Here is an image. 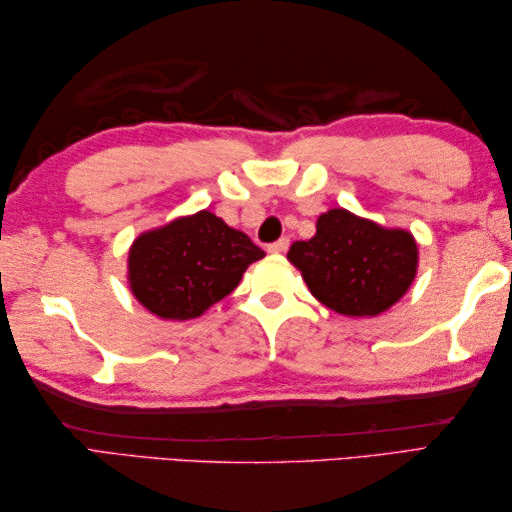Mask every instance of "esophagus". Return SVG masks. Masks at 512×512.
Masks as SVG:
<instances>
[{
	"instance_id": "34e87169",
	"label": "esophagus",
	"mask_w": 512,
	"mask_h": 512,
	"mask_svg": "<svg viewBox=\"0 0 512 512\" xmlns=\"http://www.w3.org/2000/svg\"><path fill=\"white\" fill-rule=\"evenodd\" d=\"M288 246H290V239H288V237H281V239H277L275 244H270V246H268V253L281 255V253H286Z\"/></svg>"
}]
</instances>
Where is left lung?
Listing matches in <instances>:
<instances>
[{
    "label": "left lung",
    "instance_id": "1",
    "mask_svg": "<svg viewBox=\"0 0 512 512\" xmlns=\"http://www.w3.org/2000/svg\"><path fill=\"white\" fill-rule=\"evenodd\" d=\"M314 299L343 317H378L407 295L418 275V244L347 209L319 215L317 233L288 250Z\"/></svg>",
    "mask_w": 512,
    "mask_h": 512
}]
</instances>
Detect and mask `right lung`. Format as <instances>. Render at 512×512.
Returning a JSON list of instances; mask_svg holds the SVG:
<instances>
[{
  "label": "right lung",
  "instance_id": "1",
  "mask_svg": "<svg viewBox=\"0 0 512 512\" xmlns=\"http://www.w3.org/2000/svg\"><path fill=\"white\" fill-rule=\"evenodd\" d=\"M264 255L246 233L202 209L140 233L129 246L127 284L158 319L189 321L231 295Z\"/></svg>",
  "mask_w": 512,
  "mask_h": 512
}]
</instances>
